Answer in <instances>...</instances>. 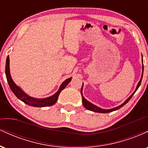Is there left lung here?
I'll return each instance as SVG.
<instances>
[{
    "instance_id": "left-lung-1",
    "label": "left lung",
    "mask_w": 148,
    "mask_h": 148,
    "mask_svg": "<svg viewBox=\"0 0 148 148\" xmlns=\"http://www.w3.org/2000/svg\"><path fill=\"white\" fill-rule=\"evenodd\" d=\"M142 63H143V67H142L141 78H140V81H139L138 84H137V86H136V90H134V92L132 93V95H131V96L130 97L127 98V99L125 100V101H124V102L122 103L121 105H120V106H118L117 107H115V108H110V109H103V108H99V107L97 106H95V105L93 104V103H92L90 102V101H88V100L84 97V95H83V87H84V84H83L82 87H81V96H82V103H83V104H84L85 108H86V109L89 110V111H93V112H97V113H110V112H112V111H117V110H118L119 108H122V107H123V106H125V105L126 104V103L128 102L129 101H130L131 98L132 97V96L134 95V94L136 92V91L138 90V88H139V86H140V83H141L142 78H143V58H142Z\"/></svg>"
}]
</instances>
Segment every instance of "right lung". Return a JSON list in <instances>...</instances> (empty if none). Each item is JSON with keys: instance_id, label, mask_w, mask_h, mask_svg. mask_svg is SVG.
Returning a JSON list of instances; mask_svg holds the SVG:
<instances>
[{"instance_id": "1", "label": "right lung", "mask_w": 148, "mask_h": 148, "mask_svg": "<svg viewBox=\"0 0 148 148\" xmlns=\"http://www.w3.org/2000/svg\"><path fill=\"white\" fill-rule=\"evenodd\" d=\"M5 74L6 78L8 80V84H9L10 89L12 91V92L16 95V97L18 99L24 102L26 104L29 105L31 106L35 107H46V106H51L53 105L54 103H56L58 98L59 95H60V92L62 90L64 89V88L67 86V85L69 84L72 80V77L67 79L62 84L60 85V88H59L58 90L52 96L49 97L47 98H34L33 97H30L27 95L24 91L22 90L21 88L18 87L15 84V83L13 81L12 79L11 75H10V58L8 56L6 59V64H5Z\"/></svg>"}]
</instances>
